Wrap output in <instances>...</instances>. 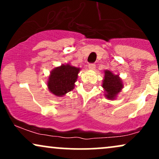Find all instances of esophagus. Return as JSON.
Listing matches in <instances>:
<instances>
[{"instance_id": "34e87169", "label": "esophagus", "mask_w": 159, "mask_h": 159, "mask_svg": "<svg viewBox=\"0 0 159 159\" xmlns=\"http://www.w3.org/2000/svg\"><path fill=\"white\" fill-rule=\"evenodd\" d=\"M88 66L90 70H95V69H96V65H95L94 63H90Z\"/></svg>"}]
</instances>
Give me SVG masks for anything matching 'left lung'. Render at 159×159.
Wrapping results in <instances>:
<instances>
[{"instance_id": "obj_1", "label": "left lung", "mask_w": 159, "mask_h": 159, "mask_svg": "<svg viewBox=\"0 0 159 159\" xmlns=\"http://www.w3.org/2000/svg\"><path fill=\"white\" fill-rule=\"evenodd\" d=\"M104 79L102 86L105 94L107 99L114 100L120 93L123 87V81L118 75H115L111 70L104 71Z\"/></svg>"}]
</instances>
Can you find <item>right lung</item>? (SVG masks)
Masks as SVG:
<instances>
[{"label":"right lung","mask_w":159,"mask_h":159,"mask_svg":"<svg viewBox=\"0 0 159 159\" xmlns=\"http://www.w3.org/2000/svg\"><path fill=\"white\" fill-rule=\"evenodd\" d=\"M81 69L68 64H62L55 67L48 76V88L54 96H64L75 88V83L77 81L78 74Z\"/></svg>","instance_id":"1"}]
</instances>
